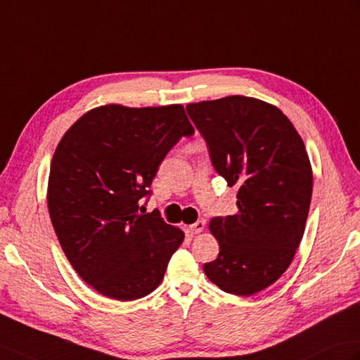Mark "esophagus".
<instances>
[{"label": "esophagus", "mask_w": 360, "mask_h": 360, "mask_svg": "<svg viewBox=\"0 0 360 360\" xmlns=\"http://www.w3.org/2000/svg\"><path fill=\"white\" fill-rule=\"evenodd\" d=\"M188 229H190L191 233H195V235H198V233H200V231L205 229V221H196L195 224H191Z\"/></svg>", "instance_id": "34e87169"}]
</instances>
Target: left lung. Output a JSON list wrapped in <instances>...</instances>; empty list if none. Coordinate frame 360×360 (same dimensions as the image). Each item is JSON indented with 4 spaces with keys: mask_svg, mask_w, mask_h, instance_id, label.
<instances>
[{
    "mask_svg": "<svg viewBox=\"0 0 360 360\" xmlns=\"http://www.w3.org/2000/svg\"><path fill=\"white\" fill-rule=\"evenodd\" d=\"M186 108L214 170L238 187V212L210 221L219 255L204 273L225 293L252 296L281 278L302 240L313 191L304 141L278 107L256 98Z\"/></svg>",
    "mask_w": 360,
    "mask_h": 360,
    "instance_id": "obj_1",
    "label": "left lung"
}]
</instances>
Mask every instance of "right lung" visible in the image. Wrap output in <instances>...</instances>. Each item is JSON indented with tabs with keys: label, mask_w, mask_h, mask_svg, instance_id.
<instances>
[{
	"label": "right lung",
	"mask_w": 360,
	"mask_h": 360,
	"mask_svg": "<svg viewBox=\"0 0 360 360\" xmlns=\"http://www.w3.org/2000/svg\"><path fill=\"white\" fill-rule=\"evenodd\" d=\"M193 133L181 104H108L82 115L58 144L50 219L65 257L98 293L127 302L161 283L184 231L158 210L139 214L138 208L167 153Z\"/></svg>",
	"instance_id": "1"
}]
</instances>
